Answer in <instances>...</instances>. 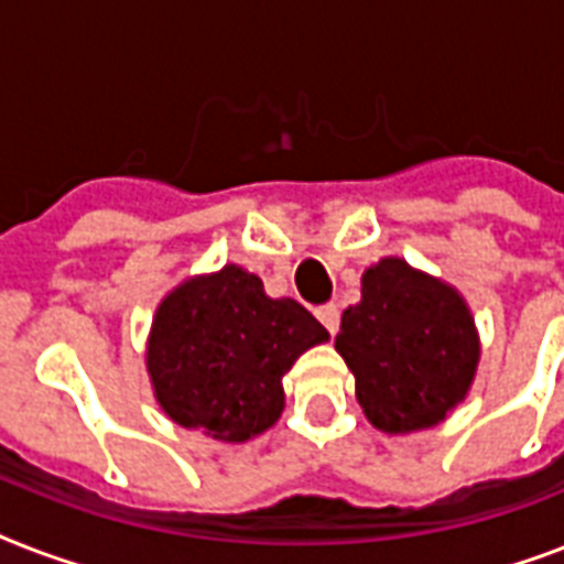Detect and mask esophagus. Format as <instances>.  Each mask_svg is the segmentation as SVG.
I'll return each instance as SVG.
<instances>
[{"instance_id":"obj_1","label":"esophagus","mask_w":564,"mask_h":564,"mask_svg":"<svg viewBox=\"0 0 564 564\" xmlns=\"http://www.w3.org/2000/svg\"><path fill=\"white\" fill-rule=\"evenodd\" d=\"M318 322L327 327V334L334 336L336 330H339V307L336 304H322V307L316 310Z\"/></svg>"}]
</instances>
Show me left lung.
Returning a JSON list of instances; mask_svg holds the SVG:
<instances>
[{
  "label": "left lung",
  "instance_id": "8db88e82",
  "mask_svg": "<svg viewBox=\"0 0 564 564\" xmlns=\"http://www.w3.org/2000/svg\"><path fill=\"white\" fill-rule=\"evenodd\" d=\"M366 419L383 433L436 427L471 389L480 336L454 286L383 257L336 336Z\"/></svg>",
  "mask_w": 564,
  "mask_h": 564
}]
</instances>
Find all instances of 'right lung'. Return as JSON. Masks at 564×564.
<instances>
[{"mask_svg": "<svg viewBox=\"0 0 564 564\" xmlns=\"http://www.w3.org/2000/svg\"><path fill=\"white\" fill-rule=\"evenodd\" d=\"M330 336L292 299L228 263L189 278L154 313L145 366L175 424L219 442H248L281 419L283 375Z\"/></svg>", "mask_w": 564, "mask_h": 564, "instance_id": "right-lung-1", "label": "right lung"}]
</instances>
